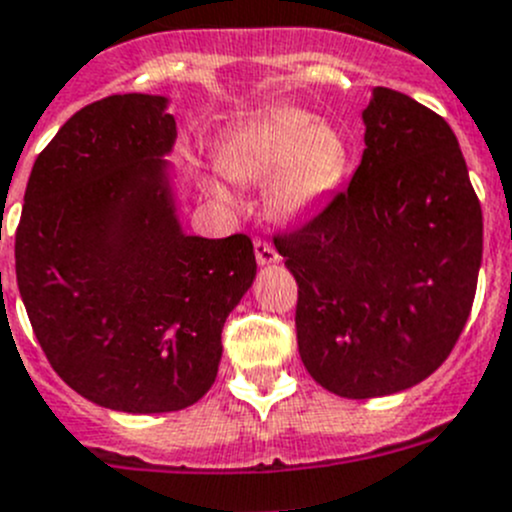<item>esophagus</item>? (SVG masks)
Masks as SVG:
<instances>
[{
	"label": "esophagus",
	"instance_id": "34e87169",
	"mask_svg": "<svg viewBox=\"0 0 512 512\" xmlns=\"http://www.w3.org/2000/svg\"><path fill=\"white\" fill-rule=\"evenodd\" d=\"M255 257L260 265H272V262L280 260L277 250L272 247V242H267L265 237H255Z\"/></svg>",
	"mask_w": 512,
	"mask_h": 512
}]
</instances>
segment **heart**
Masks as SVG:
<instances>
[{"label":"heart","instance_id":"heart-1","mask_svg":"<svg viewBox=\"0 0 512 512\" xmlns=\"http://www.w3.org/2000/svg\"><path fill=\"white\" fill-rule=\"evenodd\" d=\"M220 165L237 182L272 177L267 190L272 212L300 217L342 185L350 170V145L335 124L315 122L305 109L280 107L242 124L222 145ZM212 190L225 195L220 185Z\"/></svg>","mask_w":512,"mask_h":512}]
</instances>
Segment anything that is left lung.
<instances>
[{
  "mask_svg": "<svg viewBox=\"0 0 512 512\" xmlns=\"http://www.w3.org/2000/svg\"><path fill=\"white\" fill-rule=\"evenodd\" d=\"M362 119L347 190L272 237L297 280L302 362L352 400L413 388L448 360L483 257V212L450 124L388 87Z\"/></svg>",
  "mask_w": 512,
  "mask_h": 512,
  "instance_id": "left-lung-1",
  "label": "left lung"
}]
</instances>
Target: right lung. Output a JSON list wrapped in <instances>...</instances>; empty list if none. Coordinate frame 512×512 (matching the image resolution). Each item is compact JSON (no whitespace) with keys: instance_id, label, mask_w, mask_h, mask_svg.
<instances>
[{"instance_id":"obj_1","label":"right lung","mask_w":512,"mask_h":512,"mask_svg":"<svg viewBox=\"0 0 512 512\" xmlns=\"http://www.w3.org/2000/svg\"><path fill=\"white\" fill-rule=\"evenodd\" d=\"M175 135L162 97L82 107L39 152L14 235L49 365L122 413H172L212 388L222 327L257 272L245 232L182 235L160 160Z\"/></svg>"}]
</instances>
